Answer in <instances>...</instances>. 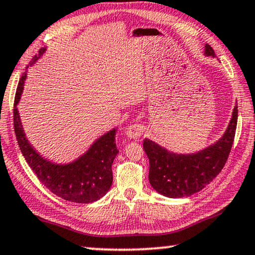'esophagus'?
Masks as SVG:
<instances>
[{"mask_svg":"<svg viewBox=\"0 0 255 255\" xmlns=\"http://www.w3.org/2000/svg\"><path fill=\"white\" fill-rule=\"evenodd\" d=\"M126 135H127L128 138H138L142 135L143 133V126L142 125H138V124H135V125H131L129 127L126 128L125 130Z\"/></svg>","mask_w":255,"mask_h":255,"instance_id":"esophagus-1","label":"esophagus"}]
</instances>
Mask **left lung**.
Masks as SVG:
<instances>
[{
  "instance_id": "obj_1",
  "label": "left lung",
  "mask_w": 255,
  "mask_h": 255,
  "mask_svg": "<svg viewBox=\"0 0 255 255\" xmlns=\"http://www.w3.org/2000/svg\"><path fill=\"white\" fill-rule=\"evenodd\" d=\"M205 55L215 57L209 44ZM238 106L232 113L227 129L217 142L189 154L174 153L149 138L143 140V149L149 159V182L161 195L167 198L191 196L205 188L224 168L235 136Z\"/></svg>"
}]
</instances>
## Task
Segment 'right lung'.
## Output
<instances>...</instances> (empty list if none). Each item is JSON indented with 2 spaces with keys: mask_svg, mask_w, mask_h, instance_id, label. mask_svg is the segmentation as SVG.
<instances>
[{
  "mask_svg": "<svg viewBox=\"0 0 255 255\" xmlns=\"http://www.w3.org/2000/svg\"><path fill=\"white\" fill-rule=\"evenodd\" d=\"M46 48L31 60L27 69L43 55ZM27 72L22 74L14 102V128L18 146L25 161L37 179L54 194L76 204H90L101 199L111 188L113 182L112 165L119 150L115 143L117 128H113L94 143L81 156L68 163H55L41 155L31 146L22 127L17 105L23 92Z\"/></svg>",
  "mask_w": 255,
  "mask_h": 255,
  "instance_id": "1",
  "label": "right lung"
}]
</instances>
